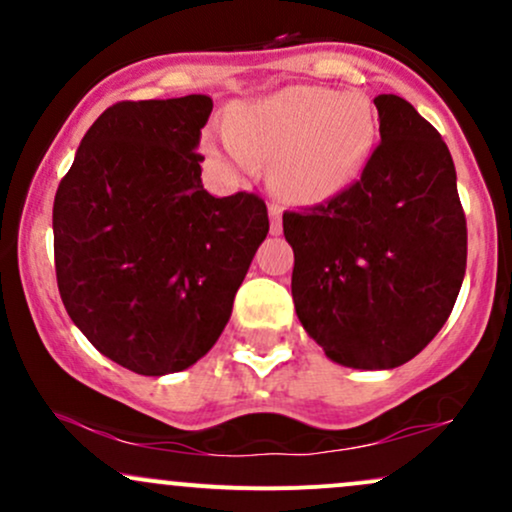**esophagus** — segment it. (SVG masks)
I'll list each match as a JSON object with an SVG mask.
<instances>
[{
  "instance_id": "1",
  "label": "esophagus",
  "mask_w": 512,
  "mask_h": 512,
  "mask_svg": "<svg viewBox=\"0 0 512 512\" xmlns=\"http://www.w3.org/2000/svg\"><path fill=\"white\" fill-rule=\"evenodd\" d=\"M269 219H272V233H274V236H279V233H281V228H284V226H281V207H279V204H269Z\"/></svg>"
}]
</instances>
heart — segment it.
Listing matches in <instances>:
<instances>
[{"instance_id": "1", "label": "heart", "mask_w": 512, "mask_h": 512, "mask_svg": "<svg viewBox=\"0 0 512 512\" xmlns=\"http://www.w3.org/2000/svg\"><path fill=\"white\" fill-rule=\"evenodd\" d=\"M373 142L366 96L291 86L243 105L228 127L207 134L204 154L233 178L274 161L276 190L296 204H317L356 178Z\"/></svg>"}]
</instances>
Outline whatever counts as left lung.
<instances>
[{
	"label": "left lung",
	"instance_id": "left-lung-1",
	"mask_svg": "<svg viewBox=\"0 0 512 512\" xmlns=\"http://www.w3.org/2000/svg\"><path fill=\"white\" fill-rule=\"evenodd\" d=\"M380 144L361 178L327 204L286 211L291 293L330 361L407 363L452 313L467 267V221L452 156L404 98H375Z\"/></svg>",
	"mask_w": 512,
	"mask_h": 512
}]
</instances>
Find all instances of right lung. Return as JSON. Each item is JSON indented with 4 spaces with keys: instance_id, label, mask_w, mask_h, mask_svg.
Returning a JSON list of instances; mask_svg holds the SVG:
<instances>
[{
    "instance_id": "add662e5",
    "label": "right lung",
    "mask_w": 512,
    "mask_h": 512,
    "mask_svg": "<svg viewBox=\"0 0 512 512\" xmlns=\"http://www.w3.org/2000/svg\"><path fill=\"white\" fill-rule=\"evenodd\" d=\"M211 108L202 93L110 105L57 187L64 308L103 356L139 375L207 354L269 233L262 197L204 190L197 146Z\"/></svg>"
}]
</instances>
